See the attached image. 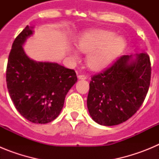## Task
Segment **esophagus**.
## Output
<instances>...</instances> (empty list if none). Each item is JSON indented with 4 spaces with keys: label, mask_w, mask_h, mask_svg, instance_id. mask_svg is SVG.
Returning a JSON list of instances; mask_svg holds the SVG:
<instances>
[{
    "label": "esophagus",
    "mask_w": 159,
    "mask_h": 159,
    "mask_svg": "<svg viewBox=\"0 0 159 159\" xmlns=\"http://www.w3.org/2000/svg\"><path fill=\"white\" fill-rule=\"evenodd\" d=\"M88 77L86 75H78V79L79 80H87Z\"/></svg>",
    "instance_id": "esophagus-1"
}]
</instances>
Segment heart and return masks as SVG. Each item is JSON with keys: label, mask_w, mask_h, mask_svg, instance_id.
Returning a JSON list of instances; mask_svg holds the SVG:
<instances>
[{"label": "heart", "mask_w": 159, "mask_h": 159, "mask_svg": "<svg viewBox=\"0 0 159 159\" xmlns=\"http://www.w3.org/2000/svg\"><path fill=\"white\" fill-rule=\"evenodd\" d=\"M126 42L123 37L109 30L97 29L84 33L77 42V48L81 52L88 53L87 63L93 70L104 68L118 55L123 52ZM70 57L77 60L79 54L71 49Z\"/></svg>", "instance_id": "b5f03b06"}]
</instances>
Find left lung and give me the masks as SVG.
I'll return each instance as SVG.
<instances>
[{"label":"left lung","mask_w":159,"mask_h":159,"mask_svg":"<svg viewBox=\"0 0 159 159\" xmlns=\"http://www.w3.org/2000/svg\"><path fill=\"white\" fill-rule=\"evenodd\" d=\"M150 57L146 53L123 56L92 77L87 105L90 116L102 126H115L136 113L151 83Z\"/></svg>","instance_id":"1"}]
</instances>
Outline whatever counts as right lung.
Instances as JSON below:
<instances>
[{"label": "right lung", "mask_w": 159, "mask_h": 159, "mask_svg": "<svg viewBox=\"0 0 159 159\" xmlns=\"http://www.w3.org/2000/svg\"><path fill=\"white\" fill-rule=\"evenodd\" d=\"M27 25L14 40L6 69L7 88L16 110L33 123H48L58 117L68 91L77 82L75 71L57 63L29 58L23 45L33 34Z\"/></svg>", "instance_id": "1"}]
</instances>
